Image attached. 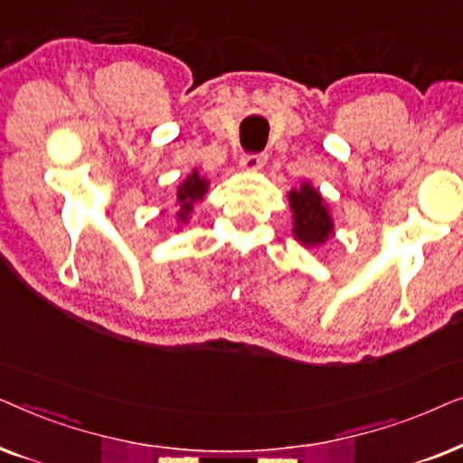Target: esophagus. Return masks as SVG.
I'll use <instances>...</instances> for the list:
<instances>
[{
  "instance_id": "obj_1",
  "label": "esophagus",
  "mask_w": 463,
  "mask_h": 463,
  "mask_svg": "<svg viewBox=\"0 0 463 463\" xmlns=\"http://www.w3.org/2000/svg\"><path fill=\"white\" fill-rule=\"evenodd\" d=\"M265 162H268V157L263 154H246L240 157V168L246 170V173H257L265 166Z\"/></svg>"
}]
</instances>
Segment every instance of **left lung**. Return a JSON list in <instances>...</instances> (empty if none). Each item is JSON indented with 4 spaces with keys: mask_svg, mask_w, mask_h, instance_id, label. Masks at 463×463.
Masks as SVG:
<instances>
[{
    "mask_svg": "<svg viewBox=\"0 0 463 463\" xmlns=\"http://www.w3.org/2000/svg\"><path fill=\"white\" fill-rule=\"evenodd\" d=\"M288 206L293 213V236L306 249L326 244L335 236V223L322 194L309 181L288 192Z\"/></svg>",
    "mask_w": 463,
    "mask_h": 463,
    "instance_id": "1",
    "label": "left lung"
}]
</instances>
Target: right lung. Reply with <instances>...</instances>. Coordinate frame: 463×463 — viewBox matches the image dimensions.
Wrapping results in <instances>:
<instances>
[{
  "instance_id": "right-lung-1",
  "label": "right lung",
  "mask_w": 463,
  "mask_h": 463,
  "mask_svg": "<svg viewBox=\"0 0 463 463\" xmlns=\"http://www.w3.org/2000/svg\"><path fill=\"white\" fill-rule=\"evenodd\" d=\"M208 187H211V181L206 176H200L198 170H192L187 179L176 187V221L181 225H185L192 217L194 206L204 200Z\"/></svg>"
}]
</instances>
